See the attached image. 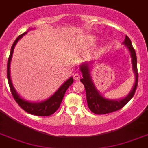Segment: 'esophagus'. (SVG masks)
<instances>
[{"instance_id":"1","label":"esophagus","mask_w":148,"mask_h":148,"mask_svg":"<svg viewBox=\"0 0 148 148\" xmlns=\"http://www.w3.org/2000/svg\"><path fill=\"white\" fill-rule=\"evenodd\" d=\"M80 74H77H77H74V80H77H77H80Z\"/></svg>"}]
</instances>
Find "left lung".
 Listing matches in <instances>:
<instances>
[{"mask_svg":"<svg viewBox=\"0 0 148 148\" xmlns=\"http://www.w3.org/2000/svg\"><path fill=\"white\" fill-rule=\"evenodd\" d=\"M124 43L131 52V55L132 58L133 70L135 74V83H134V87L132 90L131 91V93L124 99L121 100H110V99H105L104 97H102L99 92L97 90V89L93 85V81L91 80L88 64H83L80 67V71L83 74V78L80 79V81L84 85L86 101H87L89 109H90V111L93 112V113L97 114V115H103V114L111 113L113 112L118 111L122 107H124L132 99L135 93L138 83V67H137L136 53L132 46L131 39L128 36H125Z\"/></svg>","mask_w":148,"mask_h":148,"instance_id":"obj_1","label":"left lung"}]
</instances>
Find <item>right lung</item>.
Masks as SVG:
<instances>
[{
	"instance_id": "obj_1",
	"label": "right lung",
	"mask_w": 148,
	"mask_h": 148,
	"mask_svg": "<svg viewBox=\"0 0 148 148\" xmlns=\"http://www.w3.org/2000/svg\"><path fill=\"white\" fill-rule=\"evenodd\" d=\"M26 33V32H24L23 34L20 35L17 37V39L14 41V44L12 45L10 54L9 58H8V68H7V76H8V84H9L10 89V92H11L12 95H13V97L15 99V101L16 102V103L23 109L24 111H26V112L38 116H51V115L55 113V112L58 109V108L60 107V105L62 103V99H63L66 90L73 84L74 80H73L72 77L69 78L67 81L64 83L63 85L60 86V88L55 92V93H54V95H52L49 99H48L47 100H45L44 102H42V103H29V102L26 101L25 99L20 98L19 97V95L16 93L14 86L12 85L10 77V64L12 55H13V52H14V47H15L16 44L17 43L18 41L20 40L23 36V35H25Z\"/></svg>"
}]
</instances>
